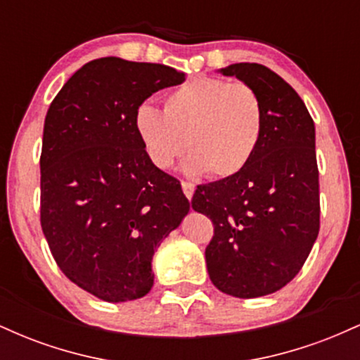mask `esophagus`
<instances>
[{
    "instance_id": "esophagus-1",
    "label": "esophagus",
    "mask_w": 360,
    "mask_h": 360,
    "mask_svg": "<svg viewBox=\"0 0 360 360\" xmlns=\"http://www.w3.org/2000/svg\"><path fill=\"white\" fill-rule=\"evenodd\" d=\"M183 191H184V194H186V198H188V200H191L193 198V194H194V189H196V186H194L193 183H186V181H183Z\"/></svg>"
}]
</instances>
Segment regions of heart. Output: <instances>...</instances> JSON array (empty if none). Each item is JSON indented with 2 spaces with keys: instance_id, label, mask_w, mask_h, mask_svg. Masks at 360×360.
Returning <instances> with one entry per match:
<instances>
[{
  "instance_id": "b5f03b06",
  "label": "heart",
  "mask_w": 360,
  "mask_h": 360,
  "mask_svg": "<svg viewBox=\"0 0 360 360\" xmlns=\"http://www.w3.org/2000/svg\"><path fill=\"white\" fill-rule=\"evenodd\" d=\"M134 125L155 167L171 169L188 147V174L226 179L249 166L257 150L264 108L245 82L198 77L167 93L164 113L140 105Z\"/></svg>"
}]
</instances>
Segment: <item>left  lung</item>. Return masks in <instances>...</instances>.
<instances>
[{"mask_svg":"<svg viewBox=\"0 0 360 360\" xmlns=\"http://www.w3.org/2000/svg\"><path fill=\"white\" fill-rule=\"evenodd\" d=\"M257 91L264 134L237 176L201 184L193 210L214 225L206 247L212 283L235 298L279 291L298 274L320 230L315 123L283 77L240 62L220 69Z\"/></svg>","mask_w":360,"mask_h":360,"instance_id":"1","label":"left lung"}]
</instances>
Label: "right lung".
Wrapping results in <instances>:
<instances>
[{"label":"right lung","instance_id":"1","mask_svg":"<svg viewBox=\"0 0 360 360\" xmlns=\"http://www.w3.org/2000/svg\"><path fill=\"white\" fill-rule=\"evenodd\" d=\"M164 64L101 57L69 77L51 103L40 155V223L60 271L108 303L154 286V250L189 212L181 183L155 167L135 111L184 82Z\"/></svg>","mask_w":360,"mask_h":360}]
</instances>
